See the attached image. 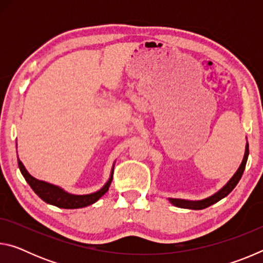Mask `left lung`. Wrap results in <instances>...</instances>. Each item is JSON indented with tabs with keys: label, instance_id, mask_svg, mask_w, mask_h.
Instances as JSON below:
<instances>
[{
	"label": "left lung",
	"instance_id": "obj_1",
	"mask_svg": "<svg viewBox=\"0 0 263 263\" xmlns=\"http://www.w3.org/2000/svg\"><path fill=\"white\" fill-rule=\"evenodd\" d=\"M247 139V138H246ZM248 154H249V149H248V141L246 142V147H245V154H243V159L240 166L238 168V171L234 173V175L231 177V179L228 181L222 188L217 191L209 197L204 198V199H199V201H190V199H182V198H168V201L171 202L173 205L181 208V209H190V210H202V209H205L208 206L212 205V204L217 203L218 201H220L224 197H226L231 191H232L235 185L238 184V182L240 181L242 176V173L245 171V167H246V162L248 159Z\"/></svg>",
	"mask_w": 263,
	"mask_h": 263
}]
</instances>
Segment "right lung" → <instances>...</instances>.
I'll return each mask as SVG.
<instances>
[{
    "mask_svg": "<svg viewBox=\"0 0 263 263\" xmlns=\"http://www.w3.org/2000/svg\"><path fill=\"white\" fill-rule=\"evenodd\" d=\"M17 147V144H16ZM18 167L22 173V175L24 176L26 182L30 184L31 188L37 194L39 197H41L44 202H46L51 205H54L61 209H80L84 208L88 205H91L95 202L99 201V199L103 196L106 191L109 190V186L111 184V181H112L114 176V167L115 162L112 164V168H111L109 180L105 182V184L102 186L100 190L95 191V193L87 194V195H74L67 193L65 189H62L61 186L48 183L46 181H42L30 175V173L26 171L24 164L18 158Z\"/></svg>",
    "mask_w": 263,
    "mask_h": 263,
    "instance_id": "obj_1",
    "label": "right lung"
}]
</instances>
